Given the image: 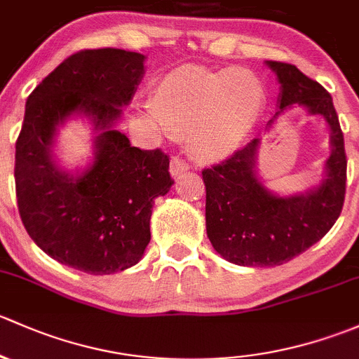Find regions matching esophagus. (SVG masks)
<instances>
[{
	"instance_id": "34e87169",
	"label": "esophagus",
	"mask_w": 359,
	"mask_h": 359,
	"mask_svg": "<svg viewBox=\"0 0 359 359\" xmlns=\"http://www.w3.org/2000/svg\"><path fill=\"white\" fill-rule=\"evenodd\" d=\"M184 171H188V164L183 161V158L175 157L171 161V176L172 178H178L180 175H183Z\"/></svg>"
}]
</instances>
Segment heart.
<instances>
[{"instance_id":"heart-1","label":"heart","mask_w":359,"mask_h":359,"mask_svg":"<svg viewBox=\"0 0 359 359\" xmlns=\"http://www.w3.org/2000/svg\"><path fill=\"white\" fill-rule=\"evenodd\" d=\"M264 109L266 90L250 70L183 67L158 83L147 114L171 131H190L197 157L217 158L247 138Z\"/></svg>"}]
</instances>
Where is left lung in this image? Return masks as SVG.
Here are the masks:
<instances>
[{"label":"left lung","instance_id":"8db88e82","mask_svg":"<svg viewBox=\"0 0 359 359\" xmlns=\"http://www.w3.org/2000/svg\"><path fill=\"white\" fill-rule=\"evenodd\" d=\"M276 74L282 91L278 112L299 103L311 116H323L330 128L332 154L320 184L304 194L280 197L257 178L259 138L202 171L205 183V228L219 256L238 266H280L315 245L341 216L346 195L347 158L339 116L330 93L295 65L266 62Z\"/></svg>","mask_w":359,"mask_h":359}]
</instances>
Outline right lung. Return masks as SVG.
Here are the masks:
<instances>
[{
    "instance_id": "right-lung-1",
    "label": "right lung",
    "mask_w": 359,
    "mask_h": 359,
    "mask_svg": "<svg viewBox=\"0 0 359 359\" xmlns=\"http://www.w3.org/2000/svg\"><path fill=\"white\" fill-rule=\"evenodd\" d=\"M143 62L117 48L70 55L29 95L15 143V190L29 236L55 261L91 275L142 259L154 201L175 183L168 155L131 147L114 128L145 74ZM74 113L92 121L97 138L94 162L70 175L57 168L53 143Z\"/></svg>"
}]
</instances>
